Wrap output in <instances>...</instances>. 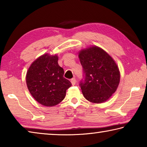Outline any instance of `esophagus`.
<instances>
[{
	"mask_svg": "<svg viewBox=\"0 0 147 147\" xmlns=\"http://www.w3.org/2000/svg\"><path fill=\"white\" fill-rule=\"evenodd\" d=\"M71 82L72 85H73V86L75 85V84H76V79L74 78H72V79L71 80Z\"/></svg>",
	"mask_w": 147,
	"mask_h": 147,
	"instance_id": "1",
	"label": "esophagus"
}]
</instances>
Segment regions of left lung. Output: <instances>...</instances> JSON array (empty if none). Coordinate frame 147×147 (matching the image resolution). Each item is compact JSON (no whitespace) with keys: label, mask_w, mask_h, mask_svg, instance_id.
I'll return each instance as SVG.
<instances>
[{"label":"left lung","mask_w":147,"mask_h":147,"mask_svg":"<svg viewBox=\"0 0 147 147\" xmlns=\"http://www.w3.org/2000/svg\"><path fill=\"white\" fill-rule=\"evenodd\" d=\"M78 58L85 73V80L80 82L84 97L95 104L108 100L120 82V71L115 60L97 46L82 49Z\"/></svg>","instance_id":"8db88e82"}]
</instances>
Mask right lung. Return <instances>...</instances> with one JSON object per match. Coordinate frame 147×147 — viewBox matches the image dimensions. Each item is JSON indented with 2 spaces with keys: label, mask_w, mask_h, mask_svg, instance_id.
I'll list each match as a JSON object with an SVG mask.
<instances>
[{
  "label": "right lung",
  "mask_w": 147,
  "mask_h": 147,
  "mask_svg": "<svg viewBox=\"0 0 147 147\" xmlns=\"http://www.w3.org/2000/svg\"><path fill=\"white\" fill-rule=\"evenodd\" d=\"M57 54H44L32 62L26 75L28 91L41 105L52 107L60 103L71 86L63 77V69L58 65Z\"/></svg>",
  "instance_id": "add662e5"
}]
</instances>
